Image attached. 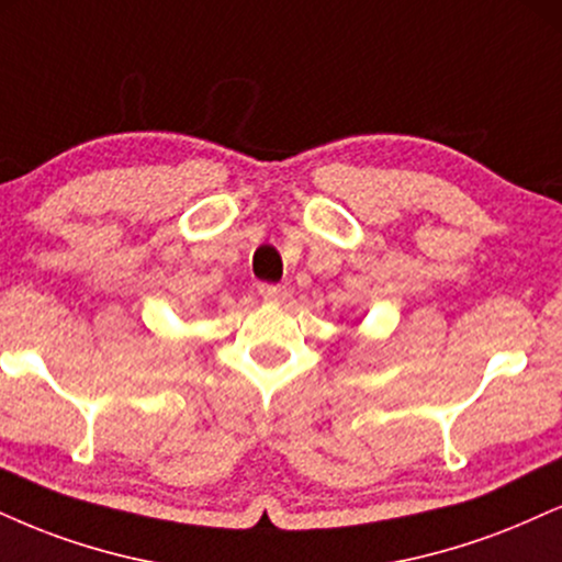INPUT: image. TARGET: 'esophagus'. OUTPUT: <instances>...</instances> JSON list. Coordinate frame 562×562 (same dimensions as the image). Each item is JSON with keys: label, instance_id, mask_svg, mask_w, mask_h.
<instances>
[{"label": "esophagus", "instance_id": "34e87169", "mask_svg": "<svg viewBox=\"0 0 562 562\" xmlns=\"http://www.w3.org/2000/svg\"><path fill=\"white\" fill-rule=\"evenodd\" d=\"M259 295L267 303H285L290 299V290L285 285H259Z\"/></svg>", "mask_w": 562, "mask_h": 562}]
</instances>
